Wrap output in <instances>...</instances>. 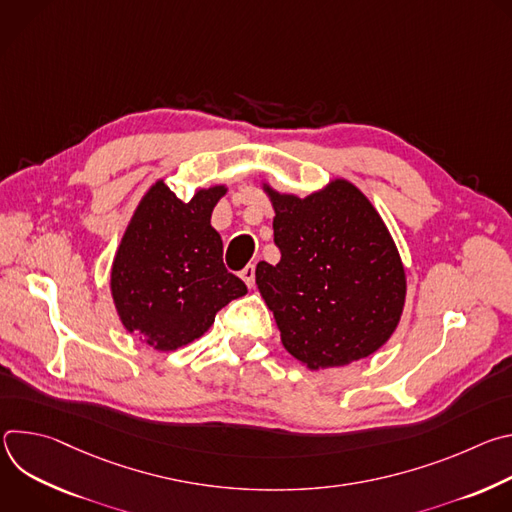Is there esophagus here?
Returning <instances> with one entry per match:
<instances>
[{"label": "esophagus", "instance_id": "1", "mask_svg": "<svg viewBox=\"0 0 512 512\" xmlns=\"http://www.w3.org/2000/svg\"><path fill=\"white\" fill-rule=\"evenodd\" d=\"M241 279L247 283V287H253L255 285V265L249 263L243 271H241Z\"/></svg>", "mask_w": 512, "mask_h": 512}]
</instances>
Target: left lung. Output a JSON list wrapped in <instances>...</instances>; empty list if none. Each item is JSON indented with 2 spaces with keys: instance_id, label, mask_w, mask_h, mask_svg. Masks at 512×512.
Listing matches in <instances>:
<instances>
[{
  "instance_id": "8db88e82",
  "label": "left lung",
  "mask_w": 512,
  "mask_h": 512,
  "mask_svg": "<svg viewBox=\"0 0 512 512\" xmlns=\"http://www.w3.org/2000/svg\"><path fill=\"white\" fill-rule=\"evenodd\" d=\"M275 216L277 265L255 281L281 344L308 369L344 367L377 352L395 332L407 294L395 241L371 200L336 178L306 198L263 184Z\"/></svg>"
}]
</instances>
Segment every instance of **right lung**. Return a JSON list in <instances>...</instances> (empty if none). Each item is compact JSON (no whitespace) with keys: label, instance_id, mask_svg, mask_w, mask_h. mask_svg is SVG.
<instances>
[{"label":"right lung","instance_id":"add662e5","mask_svg":"<svg viewBox=\"0 0 512 512\" xmlns=\"http://www.w3.org/2000/svg\"><path fill=\"white\" fill-rule=\"evenodd\" d=\"M227 186L182 202L158 180L139 200L111 267V296L125 330L160 352L200 338L216 312L247 294L223 263L210 216Z\"/></svg>","mask_w":512,"mask_h":512}]
</instances>
